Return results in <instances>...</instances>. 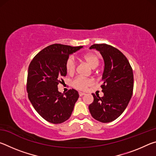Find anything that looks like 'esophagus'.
Returning <instances> with one entry per match:
<instances>
[{
  "label": "esophagus",
  "instance_id": "1",
  "mask_svg": "<svg viewBox=\"0 0 156 156\" xmlns=\"http://www.w3.org/2000/svg\"><path fill=\"white\" fill-rule=\"evenodd\" d=\"M84 95H85V94L83 93V92H79V96H83Z\"/></svg>",
  "mask_w": 156,
  "mask_h": 156
}]
</instances>
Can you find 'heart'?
Masks as SVG:
<instances>
[{
	"label": "heart",
	"instance_id": "obj_1",
	"mask_svg": "<svg viewBox=\"0 0 156 156\" xmlns=\"http://www.w3.org/2000/svg\"><path fill=\"white\" fill-rule=\"evenodd\" d=\"M83 59L91 68H96L98 66L100 63V59L98 55L94 53H88L84 54L83 56ZM77 64L73 56H69L65 61V69L69 74H73L74 73ZM94 83L92 78H84L83 76H77L72 81V86L73 87L79 89V90H84L87 88L91 85Z\"/></svg>",
	"mask_w": 156,
	"mask_h": 156
}]
</instances>
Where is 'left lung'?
Instances as JSON below:
<instances>
[{
  "label": "left lung",
  "instance_id": "obj_1",
  "mask_svg": "<svg viewBox=\"0 0 156 156\" xmlns=\"http://www.w3.org/2000/svg\"><path fill=\"white\" fill-rule=\"evenodd\" d=\"M103 57L105 69L101 86L104 96L92 94L94 101L89 109L94 119L107 123L115 120L127 107L133 94V73L126 56L120 50L107 44H94Z\"/></svg>",
  "mask_w": 156,
  "mask_h": 156
}]
</instances>
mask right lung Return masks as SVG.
I'll return each mask as SVG.
<instances>
[{"instance_id": "right-lung-1", "label": "right lung", "mask_w": 156, "mask_h": 156, "mask_svg": "<svg viewBox=\"0 0 156 156\" xmlns=\"http://www.w3.org/2000/svg\"><path fill=\"white\" fill-rule=\"evenodd\" d=\"M82 47L51 44L38 53L29 65L28 98L39 115L49 122H64L72 115L79 97L78 91L72 89L60 93L58 84L67 74L66 60L69 54Z\"/></svg>"}]
</instances>
